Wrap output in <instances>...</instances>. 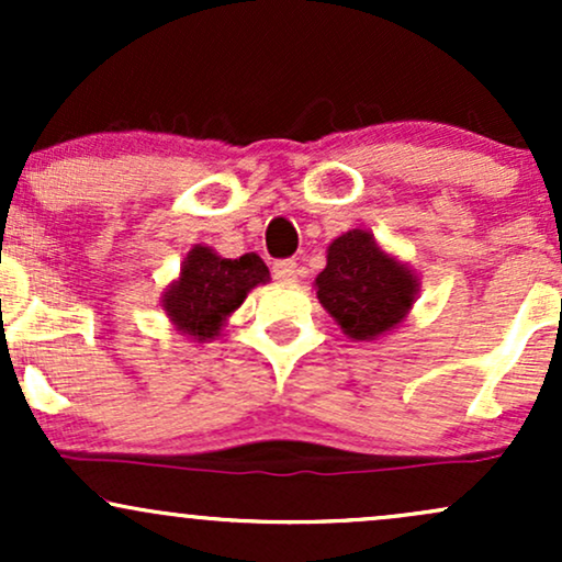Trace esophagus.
I'll use <instances>...</instances> for the list:
<instances>
[{
    "label": "esophagus",
    "instance_id": "obj_1",
    "mask_svg": "<svg viewBox=\"0 0 562 562\" xmlns=\"http://www.w3.org/2000/svg\"><path fill=\"white\" fill-rule=\"evenodd\" d=\"M272 274H274V280H280V282H293L295 277H299V263H295L293 259L274 261L272 263Z\"/></svg>",
    "mask_w": 562,
    "mask_h": 562
}]
</instances>
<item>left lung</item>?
Returning a JSON list of instances; mask_svg holds the SVG:
<instances>
[{
	"mask_svg": "<svg viewBox=\"0 0 562 562\" xmlns=\"http://www.w3.org/2000/svg\"><path fill=\"white\" fill-rule=\"evenodd\" d=\"M417 280L378 248L375 237L351 229L327 248V267L317 277V299L348 338L375 340L409 312Z\"/></svg>",
	"mask_w": 562,
	"mask_h": 562,
	"instance_id": "1",
	"label": "left lung"
}]
</instances>
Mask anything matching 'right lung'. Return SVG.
<instances>
[{"label":"right lung","mask_w":562,"mask_h":562,"mask_svg":"<svg viewBox=\"0 0 562 562\" xmlns=\"http://www.w3.org/2000/svg\"><path fill=\"white\" fill-rule=\"evenodd\" d=\"M269 280V269L256 254L222 259L211 248L195 245L187 254L182 277L164 295L173 325L198 340L214 338L229 312L245 301L250 288Z\"/></svg>","instance_id":"obj_1"}]
</instances>
